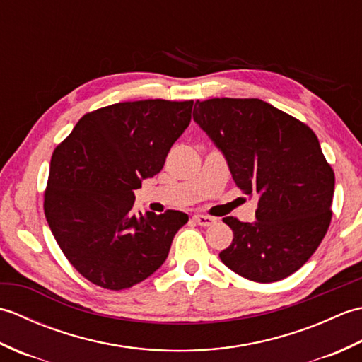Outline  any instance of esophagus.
<instances>
[{"label": "esophagus", "mask_w": 362, "mask_h": 362, "mask_svg": "<svg viewBox=\"0 0 362 362\" xmlns=\"http://www.w3.org/2000/svg\"><path fill=\"white\" fill-rule=\"evenodd\" d=\"M193 219L196 224H199L201 227H210L214 224V222H216V219L211 216H205V214H194Z\"/></svg>", "instance_id": "obj_1"}]
</instances>
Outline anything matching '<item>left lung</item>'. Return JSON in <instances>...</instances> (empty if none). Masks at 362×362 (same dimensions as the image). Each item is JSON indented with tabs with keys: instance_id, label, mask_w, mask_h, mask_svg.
Returning a JSON list of instances; mask_svg holds the SVG:
<instances>
[{
	"instance_id": "obj_1",
	"label": "left lung",
	"mask_w": 362,
	"mask_h": 362,
	"mask_svg": "<svg viewBox=\"0 0 362 362\" xmlns=\"http://www.w3.org/2000/svg\"><path fill=\"white\" fill-rule=\"evenodd\" d=\"M193 118L226 157L236 185L258 197L257 221L224 218L233 241L221 261L252 281L286 279L316 252L332 221L334 173L316 134L253 98L196 101Z\"/></svg>"
}]
</instances>
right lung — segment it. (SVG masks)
<instances>
[{"mask_svg": "<svg viewBox=\"0 0 362 362\" xmlns=\"http://www.w3.org/2000/svg\"><path fill=\"white\" fill-rule=\"evenodd\" d=\"M193 101L146 99L83 115L52 153L45 216L64 255L98 286L127 289L165 263L188 214L134 211V189L161 171Z\"/></svg>", "mask_w": 362, "mask_h": 362, "instance_id": "obj_1", "label": "right lung"}]
</instances>
